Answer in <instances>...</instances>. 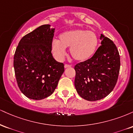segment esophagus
<instances>
[{
  "instance_id": "esophagus-1",
  "label": "esophagus",
  "mask_w": 133,
  "mask_h": 133,
  "mask_svg": "<svg viewBox=\"0 0 133 133\" xmlns=\"http://www.w3.org/2000/svg\"><path fill=\"white\" fill-rule=\"evenodd\" d=\"M70 67H71V65H69V64H65V65H64V68H70Z\"/></svg>"
}]
</instances>
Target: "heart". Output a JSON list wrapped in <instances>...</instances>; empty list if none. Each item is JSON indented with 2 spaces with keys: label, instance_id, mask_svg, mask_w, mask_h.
<instances>
[{
  "label": "heart",
  "instance_id": "obj_1",
  "mask_svg": "<svg viewBox=\"0 0 133 133\" xmlns=\"http://www.w3.org/2000/svg\"><path fill=\"white\" fill-rule=\"evenodd\" d=\"M59 40L54 39L51 43L53 55L58 61H62L66 54L65 48L69 47L71 57L78 62L89 59L96 52L98 39L92 31L84 29L68 30L61 34Z\"/></svg>",
  "mask_w": 133,
  "mask_h": 133
}]
</instances>
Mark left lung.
<instances>
[{
    "instance_id": "1",
    "label": "left lung",
    "mask_w": 133,
    "mask_h": 133,
    "mask_svg": "<svg viewBox=\"0 0 133 133\" xmlns=\"http://www.w3.org/2000/svg\"><path fill=\"white\" fill-rule=\"evenodd\" d=\"M101 45L89 59L75 65L74 85L79 96L89 101L106 97L115 87L120 57L114 42L101 34Z\"/></svg>"
}]
</instances>
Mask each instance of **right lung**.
I'll use <instances>...</instances> for the list:
<instances>
[{"label": "right lung", "mask_w": 133, "mask_h": 133, "mask_svg": "<svg viewBox=\"0 0 133 133\" xmlns=\"http://www.w3.org/2000/svg\"><path fill=\"white\" fill-rule=\"evenodd\" d=\"M54 28L41 25L20 41L14 57V68L20 90L28 98L41 100L51 96L64 72V64L51 53Z\"/></svg>", "instance_id": "right-lung-1"}]
</instances>
